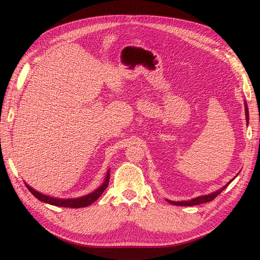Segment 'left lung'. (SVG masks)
I'll list each match as a JSON object with an SVG mask.
<instances>
[{
	"mask_svg": "<svg viewBox=\"0 0 260 260\" xmlns=\"http://www.w3.org/2000/svg\"><path fill=\"white\" fill-rule=\"evenodd\" d=\"M245 115H246V122L247 124H248L249 122V112H248V107H247V103L245 101ZM238 175V174H237ZM236 178V176H235ZM234 178V179H235ZM232 179L227 184H225L223 187H220L219 189H217V191H215L211 194H206V195H201V196H196V198L194 199H191V200H187V201H171V200H168L166 199L167 202H169L170 204H173V205H178V206H193V205H199V204H203V203H207V202H211L213 201L216 196L220 193L223 192L224 189L229 186L231 184V182L234 180Z\"/></svg>",
	"mask_w": 260,
	"mask_h": 260,
	"instance_id": "left-lung-1",
	"label": "left lung"
}]
</instances>
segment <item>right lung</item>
Listing matches in <instances>:
<instances>
[{
  "label": "right lung",
  "mask_w": 260,
  "mask_h": 260,
  "mask_svg": "<svg viewBox=\"0 0 260 260\" xmlns=\"http://www.w3.org/2000/svg\"><path fill=\"white\" fill-rule=\"evenodd\" d=\"M110 179V169L107 171V174L105 176L104 182L101 183V185L97 187L94 191L88 193L84 196H79V198H72V199H60V198H55V196H50L43 194L39 191H36L35 188L29 186L26 182H25V185L29 189V192L33 194L37 200H40L41 202H44V203H47L54 206H59V207H72V208H79V207H86L88 205L92 204L94 201H97L100 195L104 193L105 189L108 186Z\"/></svg>",
  "instance_id": "right-lung-1"
}]
</instances>
